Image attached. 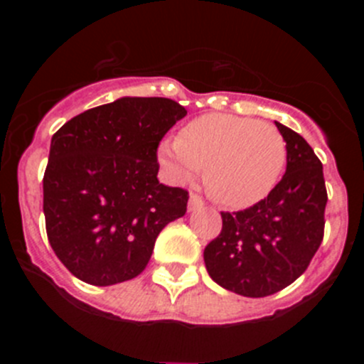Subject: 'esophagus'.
<instances>
[{"mask_svg": "<svg viewBox=\"0 0 364 364\" xmlns=\"http://www.w3.org/2000/svg\"><path fill=\"white\" fill-rule=\"evenodd\" d=\"M202 208H204V200H202L198 195H191V197H189L188 210L189 211H197V210H202Z\"/></svg>", "mask_w": 364, "mask_h": 364, "instance_id": "1", "label": "esophagus"}]
</instances>
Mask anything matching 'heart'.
<instances>
[{
    "mask_svg": "<svg viewBox=\"0 0 364 364\" xmlns=\"http://www.w3.org/2000/svg\"><path fill=\"white\" fill-rule=\"evenodd\" d=\"M159 162L175 182H189L205 169V186L220 204L247 208L279 184L288 146L273 124L215 112L189 122L175 140H164Z\"/></svg>",
    "mask_w": 364,
    "mask_h": 364,
    "instance_id": "obj_1",
    "label": "heart"
}]
</instances>
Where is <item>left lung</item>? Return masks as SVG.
I'll return each instance as SVG.
<instances>
[{
	"mask_svg": "<svg viewBox=\"0 0 364 364\" xmlns=\"http://www.w3.org/2000/svg\"><path fill=\"white\" fill-rule=\"evenodd\" d=\"M275 125L288 146L284 176L264 200L242 211H222L220 235L204 250L210 277L244 297H266L290 286L323 242V164L301 134Z\"/></svg>",
	"mask_w": 364,
	"mask_h": 364,
	"instance_id": "obj_1",
	"label": "left lung"
}]
</instances>
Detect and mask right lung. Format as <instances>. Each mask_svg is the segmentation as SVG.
<instances>
[{
    "mask_svg": "<svg viewBox=\"0 0 364 364\" xmlns=\"http://www.w3.org/2000/svg\"><path fill=\"white\" fill-rule=\"evenodd\" d=\"M186 114L175 100L124 96L54 133L43 175L45 228L74 277L92 286L134 279L160 231L184 217L188 191L160 184L156 149Z\"/></svg>",
    "mask_w": 364,
    "mask_h": 364,
    "instance_id": "add662e5",
    "label": "right lung"
}]
</instances>
